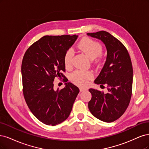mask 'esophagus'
<instances>
[{"label": "esophagus", "mask_w": 149, "mask_h": 149, "mask_svg": "<svg viewBox=\"0 0 149 149\" xmlns=\"http://www.w3.org/2000/svg\"><path fill=\"white\" fill-rule=\"evenodd\" d=\"M79 90H80V92H84V91H85L87 89L85 88L80 87V88H79Z\"/></svg>", "instance_id": "esophagus-1"}]
</instances>
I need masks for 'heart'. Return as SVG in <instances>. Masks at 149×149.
I'll list each match as a JSON object with an SVG mask.
<instances>
[{
  "mask_svg": "<svg viewBox=\"0 0 149 149\" xmlns=\"http://www.w3.org/2000/svg\"><path fill=\"white\" fill-rule=\"evenodd\" d=\"M79 49L87 54L90 58L94 59L102 54L103 47L100 42L91 38H85L81 40L78 45ZM73 51L69 49L64 56V63L66 68H69L72 62ZM93 75L92 72H81L76 70L71 74L70 80L74 84L79 86H85L88 80L93 78Z\"/></svg>",
  "mask_w": 149,
  "mask_h": 149,
  "instance_id": "b5f03b06",
  "label": "heart"
}]
</instances>
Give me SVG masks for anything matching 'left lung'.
Masks as SVG:
<instances>
[{
    "mask_svg": "<svg viewBox=\"0 0 149 149\" xmlns=\"http://www.w3.org/2000/svg\"><path fill=\"white\" fill-rule=\"evenodd\" d=\"M87 35L102 40L107 49L106 62L95 83L101 87L107 85L108 93L90 88L92 99L88 109L95 118L111 123L122 116L130 103L133 79L131 57L123 43L108 32L100 31Z\"/></svg>",
    "mask_w": 149,
    "mask_h": 149,
    "instance_id": "1",
    "label": "left lung"
}]
</instances>
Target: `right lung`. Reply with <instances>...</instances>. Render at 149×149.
<instances>
[{
    "mask_svg": "<svg viewBox=\"0 0 149 149\" xmlns=\"http://www.w3.org/2000/svg\"><path fill=\"white\" fill-rule=\"evenodd\" d=\"M74 35L45 36L26 51L22 63L23 93L33 115L46 125L55 126L68 118L79 93L70 82L62 89L54 88L56 78L68 79L64 56L76 41Z\"/></svg>",
    "mask_w": 149,
    "mask_h": 149,
    "instance_id": "1",
    "label": "right lung"
}]
</instances>
